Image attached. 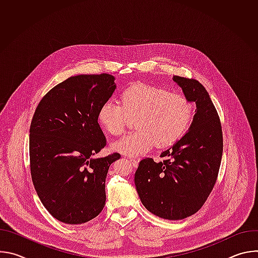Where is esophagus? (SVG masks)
<instances>
[{
  "instance_id": "1",
  "label": "esophagus",
  "mask_w": 258,
  "mask_h": 258,
  "mask_svg": "<svg viewBox=\"0 0 258 258\" xmlns=\"http://www.w3.org/2000/svg\"><path fill=\"white\" fill-rule=\"evenodd\" d=\"M130 161L134 167H137L139 164V160H137V159H130Z\"/></svg>"
}]
</instances>
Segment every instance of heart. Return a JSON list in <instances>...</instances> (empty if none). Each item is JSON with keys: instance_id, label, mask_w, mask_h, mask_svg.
<instances>
[{"instance_id": "b5f03b06", "label": "heart", "mask_w": 258, "mask_h": 258, "mask_svg": "<svg viewBox=\"0 0 258 258\" xmlns=\"http://www.w3.org/2000/svg\"><path fill=\"white\" fill-rule=\"evenodd\" d=\"M119 103L105 101L99 108L97 120L110 136L124 132L127 117H137V132L112 145V149L128 157L149 152L156 145L166 148L176 143L190 125L193 110L189 100L180 94L144 84L125 89Z\"/></svg>"}]
</instances>
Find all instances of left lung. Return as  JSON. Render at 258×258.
<instances>
[{"label": "left lung", "mask_w": 258, "mask_h": 258, "mask_svg": "<svg viewBox=\"0 0 258 258\" xmlns=\"http://www.w3.org/2000/svg\"><path fill=\"white\" fill-rule=\"evenodd\" d=\"M172 80L189 102L196 104L193 121L188 132L161 153L166 160L140 161L135 185L147 210L178 220L196 213L212 191L222 161L223 132L205 88L196 80L177 76Z\"/></svg>", "instance_id": "obj_1"}]
</instances>
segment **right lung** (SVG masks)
Instances as JSON below:
<instances>
[{"label":"right lung","mask_w":258,"mask_h":258,"mask_svg":"<svg viewBox=\"0 0 258 258\" xmlns=\"http://www.w3.org/2000/svg\"><path fill=\"white\" fill-rule=\"evenodd\" d=\"M115 89V78L107 73L70 77L35 109L29 130L31 178L59 222L85 224L104 208L107 172L120 155L94 157L106 146L97 113Z\"/></svg>","instance_id":"right-lung-1"}]
</instances>
